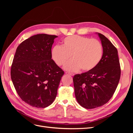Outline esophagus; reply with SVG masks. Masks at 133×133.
Listing matches in <instances>:
<instances>
[{"label": "esophagus", "mask_w": 133, "mask_h": 133, "mask_svg": "<svg viewBox=\"0 0 133 133\" xmlns=\"http://www.w3.org/2000/svg\"><path fill=\"white\" fill-rule=\"evenodd\" d=\"M65 74L66 75H70V76H73L74 74H71V73H65Z\"/></svg>", "instance_id": "1"}]
</instances>
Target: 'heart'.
Returning <instances> with one entry per match:
<instances>
[{
	"instance_id": "b5f03b06",
	"label": "heart",
	"mask_w": 133,
	"mask_h": 133,
	"mask_svg": "<svg viewBox=\"0 0 133 133\" xmlns=\"http://www.w3.org/2000/svg\"><path fill=\"white\" fill-rule=\"evenodd\" d=\"M51 58L58 66L69 60L64 68L68 71H89L98 65L103 56V46L98 40L78 35L64 38L62 46L55 45L51 51Z\"/></svg>"
}]
</instances>
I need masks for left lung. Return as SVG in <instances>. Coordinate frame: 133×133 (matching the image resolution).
Segmentation results:
<instances>
[{
    "label": "left lung",
    "mask_w": 133,
    "mask_h": 133,
    "mask_svg": "<svg viewBox=\"0 0 133 133\" xmlns=\"http://www.w3.org/2000/svg\"><path fill=\"white\" fill-rule=\"evenodd\" d=\"M103 46L101 61L93 70L73 77L75 98L85 109H94L106 104L113 95L120 78L118 50L104 35L96 33Z\"/></svg>",
    "instance_id": "8db88e82"
}]
</instances>
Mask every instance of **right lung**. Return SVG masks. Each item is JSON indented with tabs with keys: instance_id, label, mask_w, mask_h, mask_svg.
<instances>
[{
	"instance_id": "obj_1",
	"label": "right lung",
	"mask_w": 133,
	"mask_h": 133,
	"mask_svg": "<svg viewBox=\"0 0 133 133\" xmlns=\"http://www.w3.org/2000/svg\"><path fill=\"white\" fill-rule=\"evenodd\" d=\"M56 35L39 34L18 46L11 67V78L21 98L29 105L44 108L53 103L64 73L53 59Z\"/></svg>"
}]
</instances>
